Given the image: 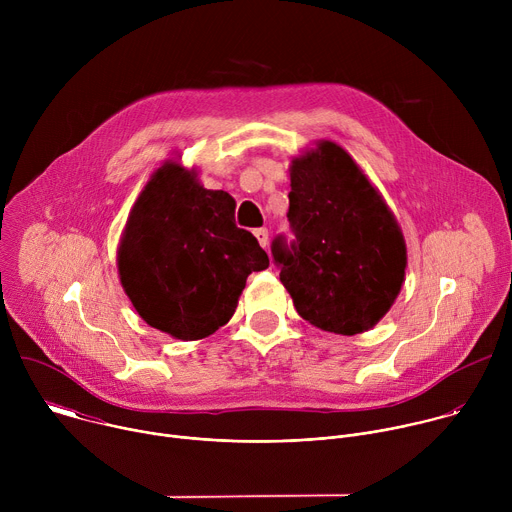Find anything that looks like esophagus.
I'll return each instance as SVG.
<instances>
[{
	"label": "esophagus",
	"instance_id": "obj_1",
	"mask_svg": "<svg viewBox=\"0 0 512 512\" xmlns=\"http://www.w3.org/2000/svg\"><path fill=\"white\" fill-rule=\"evenodd\" d=\"M253 233H255V237H257V241H259V245H261V247H267V245H269V231H267L265 227L255 229Z\"/></svg>",
	"mask_w": 512,
	"mask_h": 512
}]
</instances>
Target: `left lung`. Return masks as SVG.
I'll use <instances>...</instances> for the list:
<instances>
[{
	"label": "left lung",
	"instance_id": "obj_1",
	"mask_svg": "<svg viewBox=\"0 0 512 512\" xmlns=\"http://www.w3.org/2000/svg\"><path fill=\"white\" fill-rule=\"evenodd\" d=\"M287 221L271 255L298 314L352 336L373 328L399 296L407 249L381 194L332 141L291 162Z\"/></svg>",
	"mask_w": 512,
	"mask_h": 512
}]
</instances>
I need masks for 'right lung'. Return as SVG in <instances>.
<instances>
[{"label": "right lung", "instance_id": "obj_1", "mask_svg": "<svg viewBox=\"0 0 512 512\" xmlns=\"http://www.w3.org/2000/svg\"><path fill=\"white\" fill-rule=\"evenodd\" d=\"M235 206L229 192L206 190L176 162L139 194L117 265L150 326L180 340L206 338L235 314L249 273L269 267L257 239L237 227Z\"/></svg>", "mask_w": 512, "mask_h": 512}]
</instances>
